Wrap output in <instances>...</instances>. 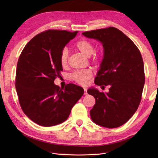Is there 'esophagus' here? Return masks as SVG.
Listing matches in <instances>:
<instances>
[{
    "instance_id": "obj_1",
    "label": "esophagus",
    "mask_w": 158,
    "mask_h": 158,
    "mask_svg": "<svg viewBox=\"0 0 158 158\" xmlns=\"http://www.w3.org/2000/svg\"><path fill=\"white\" fill-rule=\"evenodd\" d=\"M87 90H88V89H87V88H84V95L85 96H86V95H88V92H87Z\"/></svg>"
}]
</instances>
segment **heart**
Returning a JSON list of instances; mask_svg holds the SVG:
<instances>
[{
	"label": "heart",
	"mask_w": 158,
	"mask_h": 158,
	"mask_svg": "<svg viewBox=\"0 0 158 158\" xmlns=\"http://www.w3.org/2000/svg\"><path fill=\"white\" fill-rule=\"evenodd\" d=\"M75 48L81 52L82 54L87 57H89L90 61L92 63H98L102 60V55L101 53L94 52V44L88 39H82L77 41L75 44ZM60 64L64 68L68 66L69 64V51L66 48H64L60 52ZM93 75L92 71L90 69H83L77 70L70 75V79L74 81L81 85H86L88 83L89 80L92 78Z\"/></svg>",
	"instance_id": "b5f03b06"
}]
</instances>
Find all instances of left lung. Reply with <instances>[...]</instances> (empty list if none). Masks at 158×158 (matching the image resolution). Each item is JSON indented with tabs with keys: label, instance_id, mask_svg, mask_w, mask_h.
Returning <instances> with one entry per match:
<instances>
[{
	"label": "left lung",
	"instance_id": "8db88e82",
	"mask_svg": "<svg viewBox=\"0 0 158 158\" xmlns=\"http://www.w3.org/2000/svg\"><path fill=\"white\" fill-rule=\"evenodd\" d=\"M82 34L102 43L104 58L94 83L102 88L110 85L108 93L94 88L88 90L96 100L90 116L98 125L119 127L132 117L141 100L145 81L142 56L132 40L116 28Z\"/></svg>",
	"mask_w": 158,
	"mask_h": 158
}]
</instances>
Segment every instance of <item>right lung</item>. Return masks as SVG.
I'll return each mask as SVG.
<instances>
[{
    "mask_svg": "<svg viewBox=\"0 0 158 158\" xmlns=\"http://www.w3.org/2000/svg\"><path fill=\"white\" fill-rule=\"evenodd\" d=\"M77 31L48 30L39 33L22 50L17 64L15 88L21 108L32 122L49 127L64 122L84 90L73 83L54 84L62 66L60 52Z\"/></svg>",
    "mask_w": 158,
    "mask_h": 158,
    "instance_id": "right-lung-1",
    "label": "right lung"
}]
</instances>
